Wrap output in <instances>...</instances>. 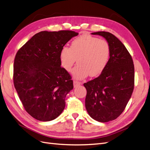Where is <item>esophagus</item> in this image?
<instances>
[{
	"mask_svg": "<svg viewBox=\"0 0 150 150\" xmlns=\"http://www.w3.org/2000/svg\"><path fill=\"white\" fill-rule=\"evenodd\" d=\"M73 84H74V88H77V87H78L79 86L81 85V83L78 82V81H73Z\"/></svg>",
	"mask_w": 150,
	"mask_h": 150,
	"instance_id": "obj_1",
	"label": "esophagus"
}]
</instances>
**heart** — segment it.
I'll list each match as a JSON object with an SVG mask.
<instances>
[{"instance_id": "b5f03b06", "label": "heart", "mask_w": 150, "mask_h": 150, "mask_svg": "<svg viewBox=\"0 0 150 150\" xmlns=\"http://www.w3.org/2000/svg\"><path fill=\"white\" fill-rule=\"evenodd\" d=\"M110 54V45L106 40L83 35L72 40L71 47L62 48L60 61L63 68L70 71L78 59V64L72 74L77 79H83L89 75L96 77L100 74L108 64Z\"/></svg>"}]
</instances>
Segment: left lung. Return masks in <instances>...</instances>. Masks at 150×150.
Segmentation results:
<instances>
[{"label": "left lung", "instance_id": "obj_1", "mask_svg": "<svg viewBox=\"0 0 150 150\" xmlns=\"http://www.w3.org/2000/svg\"><path fill=\"white\" fill-rule=\"evenodd\" d=\"M91 34L106 39L111 54L101 74L84 84L87 90L85 106L93 119L106 122L116 119L125 110L133 91L134 67L130 54L116 36L104 31Z\"/></svg>", "mask_w": 150, "mask_h": 150}]
</instances>
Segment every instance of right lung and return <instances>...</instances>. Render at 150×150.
<instances>
[{
    "instance_id": "right-lung-1",
    "label": "right lung",
    "mask_w": 150,
    "mask_h": 150,
    "mask_svg": "<svg viewBox=\"0 0 150 150\" xmlns=\"http://www.w3.org/2000/svg\"><path fill=\"white\" fill-rule=\"evenodd\" d=\"M71 30L41 31L17 51L13 63L14 87L25 110L41 121L56 119L73 89L71 76L61 67L60 52L72 38Z\"/></svg>"
}]
</instances>
